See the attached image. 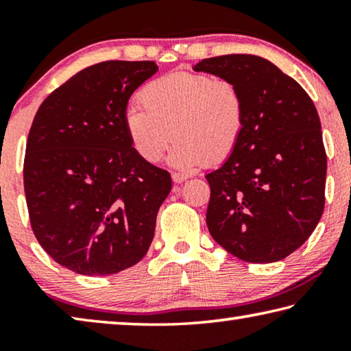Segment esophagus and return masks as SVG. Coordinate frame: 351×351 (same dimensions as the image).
I'll return each instance as SVG.
<instances>
[{
	"instance_id": "obj_1",
	"label": "esophagus",
	"mask_w": 351,
	"mask_h": 351,
	"mask_svg": "<svg viewBox=\"0 0 351 351\" xmlns=\"http://www.w3.org/2000/svg\"><path fill=\"white\" fill-rule=\"evenodd\" d=\"M171 180H173L175 182H178V184H181V182H184V181H187L189 180V175H186V173H180V171H175L173 175H171Z\"/></svg>"
}]
</instances>
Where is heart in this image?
Returning a JSON list of instances; mask_svg holds the SVG:
<instances>
[{
    "label": "heart",
    "instance_id": "1",
    "mask_svg": "<svg viewBox=\"0 0 351 351\" xmlns=\"http://www.w3.org/2000/svg\"><path fill=\"white\" fill-rule=\"evenodd\" d=\"M123 125L133 150L148 164L161 161L178 139L170 162L178 169L215 167L232 156L246 130L240 86L209 74L176 71L142 88Z\"/></svg>",
    "mask_w": 351,
    "mask_h": 351
}]
</instances>
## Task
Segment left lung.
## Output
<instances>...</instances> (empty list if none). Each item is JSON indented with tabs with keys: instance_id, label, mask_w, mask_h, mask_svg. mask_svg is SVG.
I'll use <instances>...</instances> for the list:
<instances>
[{
	"instance_id": "obj_1",
	"label": "left lung",
	"mask_w": 351,
	"mask_h": 351,
	"mask_svg": "<svg viewBox=\"0 0 351 351\" xmlns=\"http://www.w3.org/2000/svg\"><path fill=\"white\" fill-rule=\"evenodd\" d=\"M193 69L235 82L246 102L239 148L206 175L212 239L251 263L283 260L313 234L325 206L326 153L316 106L299 83L257 56L204 58Z\"/></svg>"
}]
</instances>
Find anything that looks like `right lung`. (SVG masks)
<instances>
[{"label": "right lung", "instance_id": "right-lung-1", "mask_svg": "<svg viewBox=\"0 0 351 351\" xmlns=\"http://www.w3.org/2000/svg\"><path fill=\"white\" fill-rule=\"evenodd\" d=\"M156 71L154 62L93 64L34 117L23 167L29 219L41 247L77 274H116L152 245L171 178L133 150L123 117Z\"/></svg>", "mask_w": 351, "mask_h": 351}]
</instances>
